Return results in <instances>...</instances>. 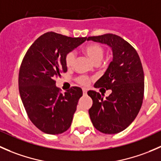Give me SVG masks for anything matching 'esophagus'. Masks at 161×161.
Masks as SVG:
<instances>
[{
    "label": "esophagus",
    "instance_id": "esophagus-1",
    "mask_svg": "<svg viewBox=\"0 0 161 161\" xmlns=\"http://www.w3.org/2000/svg\"><path fill=\"white\" fill-rule=\"evenodd\" d=\"M82 92H83L84 95H86V94L87 93V89L86 88H82Z\"/></svg>",
    "mask_w": 161,
    "mask_h": 161
}]
</instances>
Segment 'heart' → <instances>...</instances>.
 I'll list each match as a JSON object with an SVG mask.
<instances>
[{"mask_svg": "<svg viewBox=\"0 0 161 161\" xmlns=\"http://www.w3.org/2000/svg\"><path fill=\"white\" fill-rule=\"evenodd\" d=\"M83 52L89 58V59L92 61L93 64H98L100 62V61L103 58V54H104V50L103 47L100 46V44L97 43H90L86 45L83 48ZM65 64L68 68H71L73 65L75 60V55L74 52H69L66 54L65 56ZM79 83L82 85H87L90 82L89 79L86 76H80L78 79Z\"/></svg>", "mask_w": 161, "mask_h": 161, "instance_id": "b5f03b06", "label": "heart"}]
</instances>
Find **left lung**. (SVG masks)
Instances as JSON below:
<instances>
[{"label":"left lung","mask_w":161,"mask_h":161,"mask_svg":"<svg viewBox=\"0 0 161 161\" xmlns=\"http://www.w3.org/2000/svg\"><path fill=\"white\" fill-rule=\"evenodd\" d=\"M87 40L111 48L112 61L94 85L96 88L111 90V93L105 99L103 93L96 91L90 90L87 93L92 100L89 114L94 127L105 134H116L129 127L142 106L144 94L142 63L133 47L114 34L90 36Z\"/></svg>","instance_id":"left-lung-1"}]
</instances>
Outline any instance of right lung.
Here are the masks:
<instances>
[{"instance_id": "1", "label": "right lung", "mask_w": 161, "mask_h": 161, "mask_svg": "<svg viewBox=\"0 0 161 161\" xmlns=\"http://www.w3.org/2000/svg\"><path fill=\"white\" fill-rule=\"evenodd\" d=\"M86 39L46 32L31 45L22 60L19 75L21 100L31 121L43 132L61 134L71 126L82 90L71 87L62 94L54 79L67 71L66 54Z\"/></svg>"}]
</instances>
